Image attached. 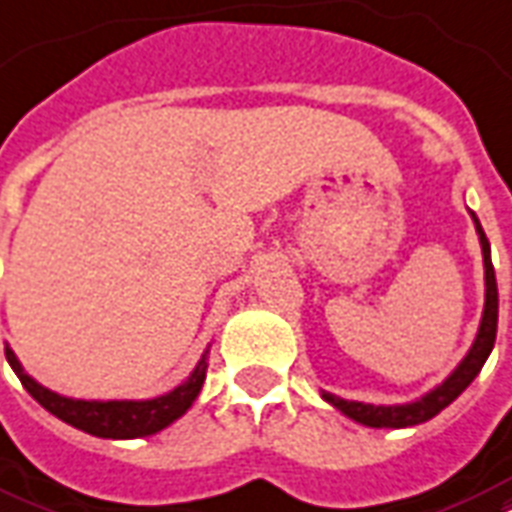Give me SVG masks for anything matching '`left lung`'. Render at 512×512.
Wrapping results in <instances>:
<instances>
[{
	"mask_svg": "<svg viewBox=\"0 0 512 512\" xmlns=\"http://www.w3.org/2000/svg\"><path fill=\"white\" fill-rule=\"evenodd\" d=\"M475 222V233H478V241H481L483 252V279H486V295H483V314L481 325H478V333H475V341L470 346V351L464 354V360L456 365L451 373H448L438 386H432L429 392L419 397V400H411V403L400 405H373V403H357V400H343L338 395H330V392H322V400L330 403L335 411H341L343 416H349L351 421L357 424H365V427L376 429H403V427H416V424H424V421L435 419L443 408L454 403L456 397L462 395L467 386L473 384V378L481 373L483 362L489 360L491 349H494V341H497V314H499V298H497V279H494V265H491V247L486 233H483L481 222L475 217V212H470Z\"/></svg>",
	"mask_w": 512,
	"mask_h": 512,
	"instance_id": "8db88e82",
	"label": "left lung"
}]
</instances>
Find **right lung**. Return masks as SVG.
<instances>
[{
  "label": "right lung",
  "mask_w": 512,
  "mask_h": 512,
  "mask_svg": "<svg viewBox=\"0 0 512 512\" xmlns=\"http://www.w3.org/2000/svg\"><path fill=\"white\" fill-rule=\"evenodd\" d=\"M5 357L10 362V368L15 370V376L21 378L23 389L45 411H50L56 419L66 421V424H72V427L83 429L88 435L112 440L147 438V435H155V432L174 424L179 416H185L190 411V405L195 403V397L201 395L206 368H209V346H206L193 373L166 395L150 397V400H77V397L58 395L48 386L34 381L23 370L21 360L15 357V351L10 346H5Z\"/></svg>",
  "instance_id": "obj_1"
}]
</instances>
